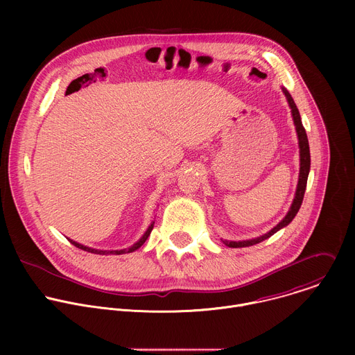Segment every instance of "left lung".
Segmentation results:
<instances>
[{
    "label": "left lung",
    "instance_id": "obj_1",
    "mask_svg": "<svg viewBox=\"0 0 355 355\" xmlns=\"http://www.w3.org/2000/svg\"><path fill=\"white\" fill-rule=\"evenodd\" d=\"M286 99H288V104L291 107V112H292V118H293V123L296 128V133H297V140H299V156H300V168H299V181H297V187H296V192H295V198L292 205L286 214V216L275 226L272 227L267 234L260 236L257 239H251V240H243V241H227L223 240V243L227 247H233V248H239V247H248V245H254L257 243H261L263 240L271 237L274 233H277L279 229L288 226L293 218L296 216L300 205H302V200H303V195H305V189H306V182H308V175H309V170H311V151H309V141H308V136H306V130L302 125L300 121V115L299 111L293 103V99L291 96V94L282 88Z\"/></svg>",
    "mask_w": 355,
    "mask_h": 355
}]
</instances>
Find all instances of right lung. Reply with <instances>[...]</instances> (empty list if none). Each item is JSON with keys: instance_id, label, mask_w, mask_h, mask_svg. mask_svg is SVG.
Segmentation results:
<instances>
[{"instance_id": "1", "label": "right lung", "mask_w": 355, "mask_h": 355, "mask_svg": "<svg viewBox=\"0 0 355 355\" xmlns=\"http://www.w3.org/2000/svg\"><path fill=\"white\" fill-rule=\"evenodd\" d=\"M153 225H155V222L151 223L150 226H148V229L146 230V233L133 244V245H130L129 248H123V250H95V248H91V247H87V245H83V244H80V243H77V241H74V240H70V243L71 244H74L76 247H78V248H81V250H84V251H88V252H94V254H103V256H107V254H116V256H119V254H126V252H132V251H135V250H137L139 247H141V244L147 240V237L150 236V233H151V230H153Z\"/></svg>"}]
</instances>
